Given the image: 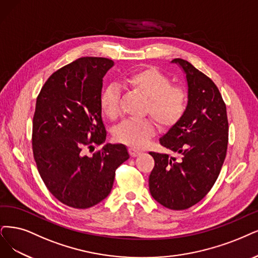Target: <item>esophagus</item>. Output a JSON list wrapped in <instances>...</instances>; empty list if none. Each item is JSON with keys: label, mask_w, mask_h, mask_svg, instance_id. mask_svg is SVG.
I'll use <instances>...</instances> for the list:
<instances>
[{"label": "esophagus", "mask_w": 258, "mask_h": 258, "mask_svg": "<svg viewBox=\"0 0 258 258\" xmlns=\"http://www.w3.org/2000/svg\"><path fill=\"white\" fill-rule=\"evenodd\" d=\"M128 152H130V155L132 157H135V156L140 154V151H138V150H136L134 148H128Z\"/></svg>", "instance_id": "obj_1"}]
</instances>
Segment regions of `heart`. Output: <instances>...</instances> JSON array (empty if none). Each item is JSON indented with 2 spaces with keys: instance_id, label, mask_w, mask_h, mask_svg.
I'll list each match as a JSON object with an SVG mask.
<instances>
[{
  "instance_id": "obj_1",
  "label": "heart",
  "mask_w": 258,
  "mask_h": 258,
  "mask_svg": "<svg viewBox=\"0 0 258 258\" xmlns=\"http://www.w3.org/2000/svg\"><path fill=\"white\" fill-rule=\"evenodd\" d=\"M123 83L147 98L145 113L151 114L161 127H171L184 117L187 110L188 95L180 86L172 85L167 75L155 68L140 69L124 75ZM121 90L117 84L107 85L101 94V108L109 119H116L120 113ZM153 120L126 119L114 128L117 141L133 148L145 147L154 135Z\"/></svg>"
}]
</instances>
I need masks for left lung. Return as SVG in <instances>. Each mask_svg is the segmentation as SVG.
I'll use <instances>...</instances> for the list:
<instances>
[{
  "mask_svg": "<svg viewBox=\"0 0 258 258\" xmlns=\"http://www.w3.org/2000/svg\"><path fill=\"white\" fill-rule=\"evenodd\" d=\"M186 74L188 105L184 117L159 139L177 154L150 152L155 166L149 176L150 192L163 206L183 211L199 203L217 180L226 156V106L215 83L187 60L175 58Z\"/></svg>",
  "mask_w": 258,
  "mask_h": 258,
  "instance_id": "8db88e82",
  "label": "left lung"
}]
</instances>
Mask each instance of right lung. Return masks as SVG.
<instances>
[{
    "label": "right lung",
    "instance_id": "obj_1",
    "mask_svg": "<svg viewBox=\"0 0 258 258\" xmlns=\"http://www.w3.org/2000/svg\"><path fill=\"white\" fill-rule=\"evenodd\" d=\"M113 61L82 57L42 86L33 118V154L44 185L62 204L85 209L106 198L117 168L130 158L124 145H105L101 94Z\"/></svg>",
    "mask_w": 258,
    "mask_h": 258
}]
</instances>
